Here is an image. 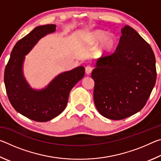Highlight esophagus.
Instances as JSON below:
<instances>
[{"label": "esophagus", "mask_w": 161, "mask_h": 161, "mask_svg": "<svg viewBox=\"0 0 161 161\" xmlns=\"http://www.w3.org/2000/svg\"><path fill=\"white\" fill-rule=\"evenodd\" d=\"M92 67H90V66H87V67H86V68H85V72H86V75H89V74H90V73L92 72Z\"/></svg>", "instance_id": "34e87169"}]
</instances>
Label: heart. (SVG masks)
Returning a JSON list of instances; mask_svg holds the SVG:
<instances>
[{
    "label": "heart",
    "mask_w": 161,
    "mask_h": 161,
    "mask_svg": "<svg viewBox=\"0 0 161 161\" xmlns=\"http://www.w3.org/2000/svg\"><path fill=\"white\" fill-rule=\"evenodd\" d=\"M99 45L97 49V53L101 57L109 55L115 47L116 40L113 34H107L104 31L98 30L92 32L88 37V42L92 46Z\"/></svg>",
    "instance_id": "obj_1"
}]
</instances>
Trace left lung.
Listing matches in <instances>:
<instances>
[{"instance_id": "8db88e82", "label": "left lung", "mask_w": 161, "mask_h": 161, "mask_svg": "<svg viewBox=\"0 0 161 161\" xmlns=\"http://www.w3.org/2000/svg\"><path fill=\"white\" fill-rule=\"evenodd\" d=\"M92 78L101 115L112 120L127 118L142 109L156 84L153 51L134 29L125 25L116 51L98 59Z\"/></svg>"}]
</instances>
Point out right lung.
Returning a JSON list of instances; mask_svg holds the SVG:
<instances>
[{"mask_svg":"<svg viewBox=\"0 0 161 161\" xmlns=\"http://www.w3.org/2000/svg\"><path fill=\"white\" fill-rule=\"evenodd\" d=\"M56 31V25H40L16 43L5 67L4 83L13 107L22 115L38 122L55 118L67 107L69 92L83 78L85 69L80 66L56 76L45 88H32L24 76L25 55L38 41Z\"/></svg>","mask_w":161,"mask_h":161,"instance_id":"obj_1","label":"right lung"}]
</instances>
